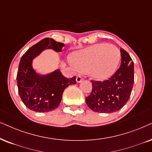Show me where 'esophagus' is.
Here are the masks:
<instances>
[{"instance_id": "obj_1", "label": "esophagus", "mask_w": 152, "mask_h": 152, "mask_svg": "<svg viewBox=\"0 0 152 152\" xmlns=\"http://www.w3.org/2000/svg\"><path fill=\"white\" fill-rule=\"evenodd\" d=\"M83 80V78L81 76H78L77 77H76V82L77 83H80Z\"/></svg>"}]
</instances>
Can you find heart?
Returning a JSON list of instances; mask_svg holds the SVG:
<instances>
[{"label":"heart","instance_id":"heart-1","mask_svg":"<svg viewBox=\"0 0 152 152\" xmlns=\"http://www.w3.org/2000/svg\"><path fill=\"white\" fill-rule=\"evenodd\" d=\"M121 53L118 48L107 43H97L72 55V61L81 72L89 73L96 80H107L118 69Z\"/></svg>","mask_w":152,"mask_h":152}]
</instances>
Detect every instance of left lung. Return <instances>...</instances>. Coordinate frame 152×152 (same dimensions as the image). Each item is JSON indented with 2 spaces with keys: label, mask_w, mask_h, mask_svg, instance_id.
Instances as JSON below:
<instances>
[{
  "label": "left lung",
  "mask_w": 152,
  "mask_h": 152,
  "mask_svg": "<svg viewBox=\"0 0 152 152\" xmlns=\"http://www.w3.org/2000/svg\"><path fill=\"white\" fill-rule=\"evenodd\" d=\"M120 68L109 80L93 81V90L86 98L88 107L98 113L120 110L128 101L134 83V63L126 50H121Z\"/></svg>",
  "instance_id": "obj_1"
}]
</instances>
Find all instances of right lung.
<instances>
[{
  "label": "right lung",
  "mask_w": 152,
  "mask_h": 152,
  "mask_svg": "<svg viewBox=\"0 0 152 152\" xmlns=\"http://www.w3.org/2000/svg\"><path fill=\"white\" fill-rule=\"evenodd\" d=\"M64 44L45 38L25 53L20 59L17 75L18 93L25 106L36 112H48L58 107L65 88L76 84V76L66 78L59 69L46 74L36 72L33 61L45 50L60 53Z\"/></svg>",
  "instance_id": "obj_1"
}]
</instances>
